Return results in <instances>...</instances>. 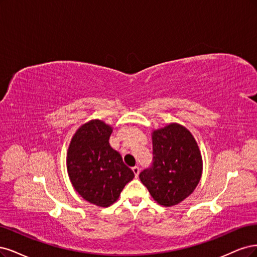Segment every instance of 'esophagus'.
Returning a JSON list of instances; mask_svg holds the SVG:
<instances>
[{
  "mask_svg": "<svg viewBox=\"0 0 257 257\" xmlns=\"http://www.w3.org/2000/svg\"><path fill=\"white\" fill-rule=\"evenodd\" d=\"M132 171H134V173H135V176H136V177H138V176H139V174H140V169H139V167L132 168Z\"/></svg>",
  "mask_w": 257,
  "mask_h": 257,
  "instance_id": "34e87169",
  "label": "esophagus"
}]
</instances>
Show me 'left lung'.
Wrapping results in <instances>:
<instances>
[{
	"mask_svg": "<svg viewBox=\"0 0 257 257\" xmlns=\"http://www.w3.org/2000/svg\"><path fill=\"white\" fill-rule=\"evenodd\" d=\"M152 139L154 163L141 172L140 179L159 205L175 206L200 183L201 151L191 132L177 122L153 130Z\"/></svg>",
	"mask_w": 257,
	"mask_h": 257,
	"instance_id": "8db88e82",
	"label": "left lung"
}]
</instances>
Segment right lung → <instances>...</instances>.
I'll list each match as a JSON object with an SVG mask.
<instances>
[{"label": "right lung", "instance_id": "add662e5", "mask_svg": "<svg viewBox=\"0 0 257 257\" xmlns=\"http://www.w3.org/2000/svg\"><path fill=\"white\" fill-rule=\"evenodd\" d=\"M112 126L92 119L74 132L67 151L68 176L74 190L90 204L109 207L118 200L135 173L110 146Z\"/></svg>", "mask_w": 257, "mask_h": 257}]
</instances>
